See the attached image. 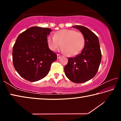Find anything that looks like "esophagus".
<instances>
[{"instance_id":"34e87169","label":"esophagus","mask_w":121,"mask_h":121,"mask_svg":"<svg viewBox=\"0 0 121 121\" xmlns=\"http://www.w3.org/2000/svg\"><path fill=\"white\" fill-rule=\"evenodd\" d=\"M60 57H61V55H60V54H57V58H58V59H59V58H60Z\"/></svg>"}]
</instances>
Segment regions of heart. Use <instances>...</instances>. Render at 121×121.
I'll list each match as a JSON object with an SVG mask.
<instances>
[{
    "mask_svg": "<svg viewBox=\"0 0 121 121\" xmlns=\"http://www.w3.org/2000/svg\"><path fill=\"white\" fill-rule=\"evenodd\" d=\"M48 44L51 50L56 51L62 46V50L69 56L78 54L83 50L85 38L80 31L74 30L63 29L55 34L54 37H49Z\"/></svg>",
    "mask_w": 121,
    "mask_h": 121,
    "instance_id": "obj_1",
    "label": "heart"
}]
</instances>
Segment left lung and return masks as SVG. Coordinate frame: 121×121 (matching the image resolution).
<instances>
[{"label": "left lung", "mask_w": 121, "mask_h": 121, "mask_svg": "<svg viewBox=\"0 0 121 121\" xmlns=\"http://www.w3.org/2000/svg\"><path fill=\"white\" fill-rule=\"evenodd\" d=\"M83 34L85 45L80 54L69 58L65 67L67 77L73 82L82 83L92 78L96 75L101 60L99 39L89 29L82 26H74Z\"/></svg>", "instance_id": "8db88e82"}]
</instances>
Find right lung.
I'll use <instances>...</instances> for the list:
<instances>
[{
  "instance_id": "add662e5",
  "label": "right lung",
  "mask_w": 121,
  "mask_h": 121,
  "mask_svg": "<svg viewBox=\"0 0 121 121\" xmlns=\"http://www.w3.org/2000/svg\"><path fill=\"white\" fill-rule=\"evenodd\" d=\"M48 28L32 26L18 36L13 48V62L17 73L26 80L36 82L48 73L56 53L50 50Z\"/></svg>"
}]
</instances>
